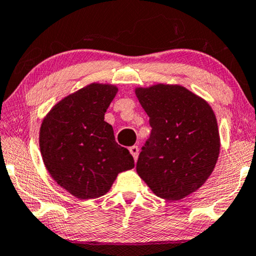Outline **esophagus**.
I'll return each mask as SVG.
<instances>
[{"mask_svg": "<svg viewBox=\"0 0 256 256\" xmlns=\"http://www.w3.org/2000/svg\"><path fill=\"white\" fill-rule=\"evenodd\" d=\"M129 152H130V154L132 155V158H134V160L135 161L138 160V152H140V149H138V146H132V147H129Z\"/></svg>", "mask_w": 256, "mask_h": 256, "instance_id": "1", "label": "esophagus"}]
</instances>
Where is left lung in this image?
I'll use <instances>...</instances> for the list:
<instances>
[{
	"label": "left lung",
	"instance_id": "left-lung-1",
	"mask_svg": "<svg viewBox=\"0 0 256 256\" xmlns=\"http://www.w3.org/2000/svg\"><path fill=\"white\" fill-rule=\"evenodd\" d=\"M135 92L152 127L136 170L158 196L180 200L204 184L218 161L214 112L181 86L158 84Z\"/></svg>",
	"mask_w": 256,
	"mask_h": 256
}]
</instances>
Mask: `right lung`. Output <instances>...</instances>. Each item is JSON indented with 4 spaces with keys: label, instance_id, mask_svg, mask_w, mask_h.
Here are the masks:
<instances>
[{
    "label": "right lung",
    "instance_id": "1",
    "mask_svg": "<svg viewBox=\"0 0 256 256\" xmlns=\"http://www.w3.org/2000/svg\"><path fill=\"white\" fill-rule=\"evenodd\" d=\"M118 88L92 84L60 101L42 122L40 149L49 174L78 198L110 189L118 172L134 167L127 148L116 144L104 112Z\"/></svg>",
    "mask_w": 256,
    "mask_h": 256
}]
</instances>
